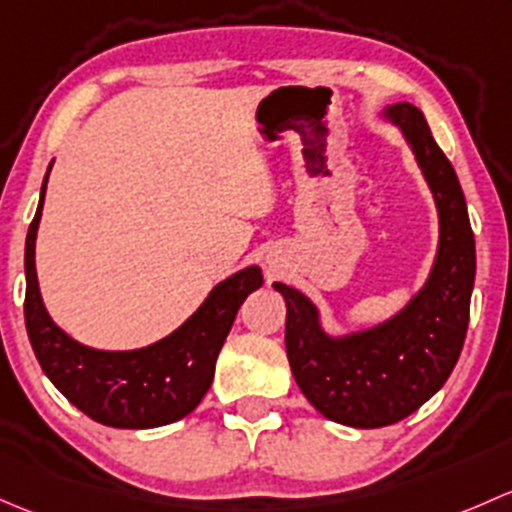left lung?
Instances as JSON below:
<instances>
[{"mask_svg": "<svg viewBox=\"0 0 512 512\" xmlns=\"http://www.w3.org/2000/svg\"><path fill=\"white\" fill-rule=\"evenodd\" d=\"M412 150L439 214L429 276L402 308L370 328L330 333L318 305L286 283V352L300 392L325 419L355 429L402 421L446 384L468 328L476 241L451 162L412 103L379 110Z\"/></svg>", "mask_w": 512, "mask_h": 512, "instance_id": "8db88e82", "label": "left lung"}]
</instances>
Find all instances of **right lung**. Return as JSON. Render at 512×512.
<instances>
[{
	"mask_svg": "<svg viewBox=\"0 0 512 512\" xmlns=\"http://www.w3.org/2000/svg\"><path fill=\"white\" fill-rule=\"evenodd\" d=\"M26 234L24 320L41 370L63 397L113 429H155L197 409L214 379V365L241 303L263 286L258 266H244L219 281L197 310L170 335L135 350H98L73 340L54 323L36 276V231L44 209L46 182Z\"/></svg>",
	"mask_w": 512,
	"mask_h": 512,
	"instance_id": "1",
	"label": "right lung"
}]
</instances>
